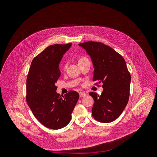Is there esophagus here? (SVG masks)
<instances>
[{
	"instance_id": "34e87169",
	"label": "esophagus",
	"mask_w": 157,
	"mask_h": 157,
	"mask_svg": "<svg viewBox=\"0 0 157 157\" xmlns=\"http://www.w3.org/2000/svg\"><path fill=\"white\" fill-rule=\"evenodd\" d=\"M79 95H80V97H85L86 95V94L85 93V92H79Z\"/></svg>"
}]
</instances>
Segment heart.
<instances>
[{
	"mask_svg": "<svg viewBox=\"0 0 157 157\" xmlns=\"http://www.w3.org/2000/svg\"><path fill=\"white\" fill-rule=\"evenodd\" d=\"M85 59H86L85 57L82 56V57H80V59H79V60H78V62H81V61H82V60H85ZM67 66V63H65V64L63 66V69L64 70L66 69Z\"/></svg>",
	"mask_w": 157,
	"mask_h": 157,
	"instance_id": "obj_1",
	"label": "heart"
}]
</instances>
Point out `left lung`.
Listing matches in <instances>:
<instances>
[{
    "label": "left lung",
    "mask_w": 157,
    "mask_h": 157,
    "mask_svg": "<svg viewBox=\"0 0 157 157\" xmlns=\"http://www.w3.org/2000/svg\"><path fill=\"white\" fill-rule=\"evenodd\" d=\"M79 45L90 56L94 67L93 81L103 83L100 95L90 92L94 103L92 115L98 121L110 123L121 114L129 98L131 77L123 57L111 47L89 41Z\"/></svg>",
    "instance_id": "left-lung-1"
}]
</instances>
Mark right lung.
Wrapping results in <instances>:
<instances>
[{
    "instance_id": "obj_1",
    "label": "right lung",
    "mask_w": 157,
    "mask_h": 157,
    "mask_svg": "<svg viewBox=\"0 0 157 157\" xmlns=\"http://www.w3.org/2000/svg\"><path fill=\"white\" fill-rule=\"evenodd\" d=\"M71 45L54 44L46 48L33 59L27 75L26 103L37 120L49 129L66 126L79 98L74 90L60 95L55 85L61 75L59 63Z\"/></svg>"
}]
</instances>
